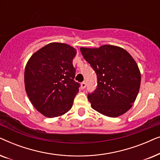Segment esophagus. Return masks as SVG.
I'll list each match as a JSON object with an SVG mask.
<instances>
[{"mask_svg":"<svg viewBox=\"0 0 160 160\" xmlns=\"http://www.w3.org/2000/svg\"><path fill=\"white\" fill-rule=\"evenodd\" d=\"M85 87H86V82H82V84H81V88H82V89H84Z\"/></svg>","mask_w":160,"mask_h":160,"instance_id":"1","label":"esophagus"}]
</instances>
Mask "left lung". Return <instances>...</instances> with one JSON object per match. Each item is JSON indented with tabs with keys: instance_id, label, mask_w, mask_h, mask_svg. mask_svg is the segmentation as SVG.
<instances>
[{
	"instance_id": "obj_1",
	"label": "left lung",
	"mask_w": 160,
	"mask_h": 160,
	"mask_svg": "<svg viewBox=\"0 0 160 160\" xmlns=\"http://www.w3.org/2000/svg\"><path fill=\"white\" fill-rule=\"evenodd\" d=\"M80 50L97 74V88L87 95L92 108L109 117L126 113L136 99L141 85V73L132 57L112 45Z\"/></svg>"
}]
</instances>
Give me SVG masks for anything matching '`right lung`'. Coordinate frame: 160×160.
Returning <instances> with one entry per match:
<instances>
[{
    "mask_svg": "<svg viewBox=\"0 0 160 160\" xmlns=\"http://www.w3.org/2000/svg\"><path fill=\"white\" fill-rule=\"evenodd\" d=\"M76 54V49L66 43H51L35 52L26 65V92L45 117H59L72 108L80 87L74 81Z\"/></svg>",
    "mask_w": 160,
    "mask_h": 160,
    "instance_id": "obj_1",
    "label": "right lung"
}]
</instances>
